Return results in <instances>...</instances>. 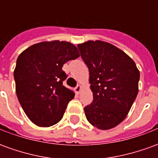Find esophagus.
Wrapping results in <instances>:
<instances>
[{"instance_id":"obj_1","label":"esophagus","mask_w":158,"mask_h":158,"mask_svg":"<svg viewBox=\"0 0 158 158\" xmlns=\"http://www.w3.org/2000/svg\"><path fill=\"white\" fill-rule=\"evenodd\" d=\"M81 89H82V87H81V85H77L75 87V89H74V90H75V92L77 93V94H79L80 93V91H81Z\"/></svg>"}]
</instances>
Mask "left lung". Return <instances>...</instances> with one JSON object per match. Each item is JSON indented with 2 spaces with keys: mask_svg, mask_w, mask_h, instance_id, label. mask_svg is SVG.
Wrapping results in <instances>:
<instances>
[{
  "mask_svg": "<svg viewBox=\"0 0 158 158\" xmlns=\"http://www.w3.org/2000/svg\"><path fill=\"white\" fill-rule=\"evenodd\" d=\"M89 72L93 102L85 107L90 124L106 130L125 118L139 90V71L131 57L108 42L78 45Z\"/></svg>",
  "mask_w": 158,
  "mask_h": 158,
  "instance_id": "1",
  "label": "left lung"
}]
</instances>
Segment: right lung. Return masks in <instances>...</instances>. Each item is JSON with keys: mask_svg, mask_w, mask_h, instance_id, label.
Listing matches in <instances>:
<instances>
[{"mask_svg": "<svg viewBox=\"0 0 158 158\" xmlns=\"http://www.w3.org/2000/svg\"><path fill=\"white\" fill-rule=\"evenodd\" d=\"M79 56L78 49L68 41L40 42L19 56L14 69L16 93L30 121L50 127L62 118L74 92L66 88L62 66Z\"/></svg>", "mask_w": 158, "mask_h": 158, "instance_id": "right-lung-1", "label": "right lung"}]
</instances>
